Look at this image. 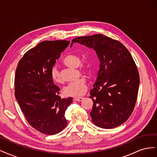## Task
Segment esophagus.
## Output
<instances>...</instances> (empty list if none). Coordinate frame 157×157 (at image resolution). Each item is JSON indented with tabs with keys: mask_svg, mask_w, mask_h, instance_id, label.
Listing matches in <instances>:
<instances>
[{
	"mask_svg": "<svg viewBox=\"0 0 157 157\" xmlns=\"http://www.w3.org/2000/svg\"><path fill=\"white\" fill-rule=\"evenodd\" d=\"M84 98L82 97H77V98H74V101H82V99Z\"/></svg>",
	"mask_w": 157,
	"mask_h": 157,
	"instance_id": "esophagus-1",
	"label": "esophagus"
}]
</instances>
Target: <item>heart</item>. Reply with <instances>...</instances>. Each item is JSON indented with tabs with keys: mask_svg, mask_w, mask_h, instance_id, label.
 I'll return each instance as SVG.
<instances>
[{
	"mask_svg": "<svg viewBox=\"0 0 157 157\" xmlns=\"http://www.w3.org/2000/svg\"><path fill=\"white\" fill-rule=\"evenodd\" d=\"M63 63L70 67H79L82 72L86 73L89 71V65L86 63H80V57L75 54H70L66 56L63 59ZM51 77L54 81L60 82L61 78L58 70L56 67H53L51 70ZM86 80L81 77L76 81L68 84L64 89V94L70 96H80L86 92Z\"/></svg>",
	"mask_w": 157,
	"mask_h": 157,
	"instance_id": "1",
	"label": "heart"
}]
</instances>
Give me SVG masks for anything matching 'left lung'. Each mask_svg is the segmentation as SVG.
Returning <instances> with one entry per match:
<instances>
[{
	"instance_id": "8db88e82",
	"label": "left lung",
	"mask_w": 157,
	"mask_h": 157,
	"mask_svg": "<svg viewBox=\"0 0 157 157\" xmlns=\"http://www.w3.org/2000/svg\"><path fill=\"white\" fill-rule=\"evenodd\" d=\"M74 43L94 50L100 62L89 97L94 103L92 121L105 129L121 125L134 110L140 85L132 55L121 42L102 34L77 37L70 47Z\"/></svg>"
}]
</instances>
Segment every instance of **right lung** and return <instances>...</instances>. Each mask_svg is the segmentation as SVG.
Segmentation results:
<instances>
[{"mask_svg":"<svg viewBox=\"0 0 157 157\" xmlns=\"http://www.w3.org/2000/svg\"><path fill=\"white\" fill-rule=\"evenodd\" d=\"M70 41L40 42L23 56L15 76V96L29 124L42 134L54 135L67 126L65 113L73 102L61 99L51 70Z\"/></svg>","mask_w":157,"mask_h":157,"instance_id":"right-lung-1","label":"right lung"}]
</instances>
